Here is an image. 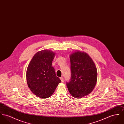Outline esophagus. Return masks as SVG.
I'll return each mask as SVG.
<instances>
[{"mask_svg": "<svg viewBox=\"0 0 124 124\" xmlns=\"http://www.w3.org/2000/svg\"><path fill=\"white\" fill-rule=\"evenodd\" d=\"M60 79L61 81L62 82H63L64 81V78H63V77H61L60 78Z\"/></svg>", "mask_w": 124, "mask_h": 124, "instance_id": "34e87169", "label": "esophagus"}]
</instances>
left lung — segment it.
Returning <instances> with one entry per match:
<instances>
[{
  "label": "left lung",
  "mask_w": 124,
  "mask_h": 124,
  "mask_svg": "<svg viewBox=\"0 0 124 124\" xmlns=\"http://www.w3.org/2000/svg\"><path fill=\"white\" fill-rule=\"evenodd\" d=\"M71 79L67 82L70 94L81 98L90 94L94 89L97 80L95 64L86 53L78 51L70 56Z\"/></svg>",
  "instance_id": "1"
}]
</instances>
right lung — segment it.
<instances>
[{
    "label": "right lung",
    "mask_w": 124,
    "mask_h": 124,
    "mask_svg": "<svg viewBox=\"0 0 124 124\" xmlns=\"http://www.w3.org/2000/svg\"><path fill=\"white\" fill-rule=\"evenodd\" d=\"M55 53L47 49L37 52L31 60L26 71L29 88L35 95L47 98L52 95L60 79L52 66Z\"/></svg>",
    "instance_id": "add662e5"
}]
</instances>
